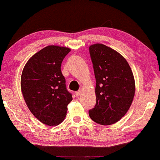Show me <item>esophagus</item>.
Wrapping results in <instances>:
<instances>
[{"label":"esophagus","instance_id":"34e87169","mask_svg":"<svg viewBox=\"0 0 160 160\" xmlns=\"http://www.w3.org/2000/svg\"><path fill=\"white\" fill-rule=\"evenodd\" d=\"M81 94H82V91H81V90H78L77 92H76V96H79V95H81Z\"/></svg>","mask_w":160,"mask_h":160}]
</instances>
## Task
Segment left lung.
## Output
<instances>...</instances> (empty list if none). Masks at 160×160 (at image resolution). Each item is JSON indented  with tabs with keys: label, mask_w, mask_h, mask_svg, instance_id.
I'll return each instance as SVG.
<instances>
[{
	"label": "left lung",
	"mask_w": 160,
	"mask_h": 160,
	"mask_svg": "<svg viewBox=\"0 0 160 160\" xmlns=\"http://www.w3.org/2000/svg\"><path fill=\"white\" fill-rule=\"evenodd\" d=\"M96 80V103L89 115L96 123L114 124L128 112L135 95V80L127 60L101 43L89 48Z\"/></svg>",
	"instance_id": "8db88e82"
}]
</instances>
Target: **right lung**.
Instances as JSON below:
<instances>
[{"label":"right lung","mask_w":160,"mask_h":160,"mask_svg":"<svg viewBox=\"0 0 160 160\" xmlns=\"http://www.w3.org/2000/svg\"><path fill=\"white\" fill-rule=\"evenodd\" d=\"M71 49L48 46L30 58L21 76L24 99L31 113L44 124L64 120L72 94L68 91L61 64Z\"/></svg>","instance_id":"add662e5"}]
</instances>
